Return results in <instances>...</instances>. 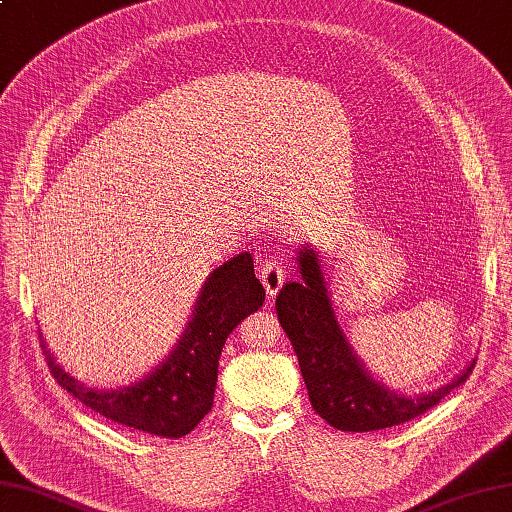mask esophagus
<instances>
[{
  "label": "esophagus",
  "instance_id": "1",
  "mask_svg": "<svg viewBox=\"0 0 512 512\" xmlns=\"http://www.w3.org/2000/svg\"><path fill=\"white\" fill-rule=\"evenodd\" d=\"M259 279H262V284L266 288V295L275 297L279 293V288L284 286L286 273H284L282 264H279L275 257H268L262 264H259Z\"/></svg>",
  "mask_w": 512,
  "mask_h": 512
}]
</instances>
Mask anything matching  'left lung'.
I'll return each instance as SVG.
<instances>
[{
  "label": "left lung",
  "instance_id": "1",
  "mask_svg": "<svg viewBox=\"0 0 512 512\" xmlns=\"http://www.w3.org/2000/svg\"><path fill=\"white\" fill-rule=\"evenodd\" d=\"M302 282H288L277 295L279 324L293 344L315 413L337 430L370 433L393 428L424 415L466 382L475 362L435 393L406 397L370 377L339 328L322 264L313 248L302 246L297 257Z\"/></svg>",
  "mask_w": 512,
  "mask_h": 512
}]
</instances>
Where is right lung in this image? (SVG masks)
<instances>
[{
    "label": "right lung",
    "instance_id": "1",
    "mask_svg": "<svg viewBox=\"0 0 512 512\" xmlns=\"http://www.w3.org/2000/svg\"><path fill=\"white\" fill-rule=\"evenodd\" d=\"M264 299L266 290L255 277L253 257L239 253L208 275L193 319L166 362L133 386L86 388L55 362L42 339L46 364L59 386L102 417L157 437H184L213 408L219 355L226 337Z\"/></svg>",
    "mask_w": 512,
    "mask_h": 512
}]
</instances>
